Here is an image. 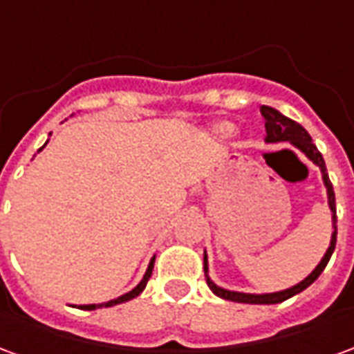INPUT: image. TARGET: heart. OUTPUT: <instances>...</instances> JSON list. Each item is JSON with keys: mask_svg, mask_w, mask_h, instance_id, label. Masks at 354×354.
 <instances>
[{"mask_svg": "<svg viewBox=\"0 0 354 354\" xmlns=\"http://www.w3.org/2000/svg\"><path fill=\"white\" fill-rule=\"evenodd\" d=\"M216 131L220 132V134H230V132L233 131V127H231L230 123H222L216 127Z\"/></svg>", "mask_w": 354, "mask_h": 354, "instance_id": "1", "label": "heart"}]
</instances>
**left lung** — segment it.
<instances>
[{
	"label": "left lung",
	"instance_id": "left-lung-1",
	"mask_svg": "<svg viewBox=\"0 0 354 354\" xmlns=\"http://www.w3.org/2000/svg\"><path fill=\"white\" fill-rule=\"evenodd\" d=\"M261 115L266 119V132H267V142H292L297 149H301L309 159H311L317 167H320L322 170V180H324V184H326L328 189V203H330V208H332V212H334V233H332V243H330V248L324 254V258L320 261L319 266L315 267V271H313L305 281H301L296 286H292L288 290H282V292H274V294H243V292H231V290H223L220 286H216L214 282L208 279L207 274V284L208 288L214 292L216 296L223 297V299H230V301H237V304H281L284 299H288V297L296 296L299 294L301 290H305L309 284L319 279V274L324 271V267L332 258V252H334L335 248V239H337V216H335V195H334V187H332V182H330V178H328L326 172V165H324V159H322V155L317 149V146L313 144L311 136H309V132L305 131L304 127L296 121H292L288 117H284L282 113H279L277 109L269 108V106H261L260 108ZM208 271L207 267V254H205V273Z\"/></svg>",
	"mask_w": 354,
	"mask_h": 354
}]
</instances>
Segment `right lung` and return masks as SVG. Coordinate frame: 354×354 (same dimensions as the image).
<instances>
[{
	"label": "right lung",
	"instance_id": "obj_1",
	"mask_svg": "<svg viewBox=\"0 0 354 354\" xmlns=\"http://www.w3.org/2000/svg\"><path fill=\"white\" fill-rule=\"evenodd\" d=\"M153 261L155 258L151 260V263H149V267H147L146 274H144V279H142V282H140L138 286L134 290H131L129 294H124V296L117 297V299H111V301H108V304H98V305H81V309H85V311H93V309H98V307H111V305H117V304H124V301H129V299H132V297L140 296V292L146 288L147 281H149V277H151V271H153Z\"/></svg>",
	"mask_w": 354,
	"mask_h": 354
}]
</instances>
